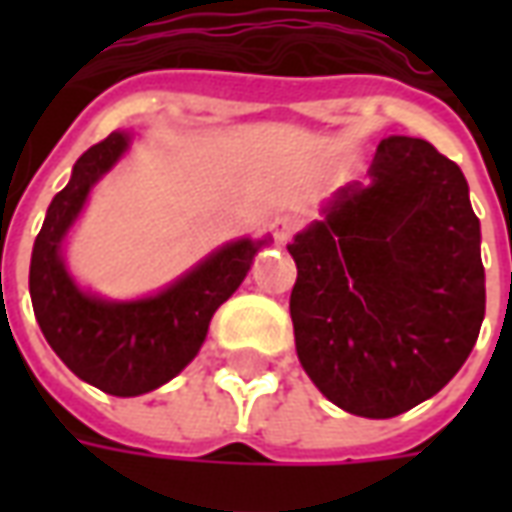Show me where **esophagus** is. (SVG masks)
I'll list each match as a JSON object with an SVG mask.
<instances>
[{"label":"esophagus","instance_id":"obj_1","mask_svg":"<svg viewBox=\"0 0 512 512\" xmlns=\"http://www.w3.org/2000/svg\"><path fill=\"white\" fill-rule=\"evenodd\" d=\"M296 230H299V219L296 216H277L271 222V235H274L277 244H288Z\"/></svg>","mask_w":512,"mask_h":512}]
</instances>
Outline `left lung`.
<instances>
[{
  "mask_svg": "<svg viewBox=\"0 0 512 512\" xmlns=\"http://www.w3.org/2000/svg\"><path fill=\"white\" fill-rule=\"evenodd\" d=\"M293 238L301 367L348 414L397 417L447 384L485 315L480 222L461 167L389 136L367 186L337 191Z\"/></svg>",
  "mask_w": 512,
  "mask_h": 512,
  "instance_id": "left-lung-1",
  "label": "left lung"
}]
</instances>
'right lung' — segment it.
<instances>
[{"mask_svg": "<svg viewBox=\"0 0 512 512\" xmlns=\"http://www.w3.org/2000/svg\"><path fill=\"white\" fill-rule=\"evenodd\" d=\"M126 147L128 134L115 131L73 164L35 238L29 296L40 332L76 376L106 395L136 397L167 384L197 356L213 312L244 282L260 244H227L153 299L112 304L82 293L62 266L60 244L95 180Z\"/></svg>", "mask_w": 512, "mask_h": 512, "instance_id": "1", "label": "right lung"}]
</instances>
